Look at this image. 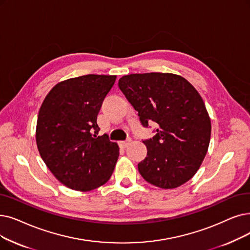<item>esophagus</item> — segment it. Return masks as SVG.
Segmentation results:
<instances>
[{"instance_id":"1","label":"esophagus","mask_w":250,"mask_h":250,"mask_svg":"<svg viewBox=\"0 0 250 250\" xmlns=\"http://www.w3.org/2000/svg\"><path fill=\"white\" fill-rule=\"evenodd\" d=\"M129 143H131V139H127L125 141H121V142H119V146H121L122 148H125L128 146Z\"/></svg>"}]
</instances>
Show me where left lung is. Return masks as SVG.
Returning a JSON list of instances; mask_svg holds the SVG:
<instances>
[{
    "mask_svg": "<svg viewBox=\"0 0 250 250\" xmlns=\"http://www.w3.org/2000/svg\"><path fill=\"white\" fill-rule=\"evenodd\" d=\"M118 86L143 126L157 124L155 136L143 140L147 156L138 165L141 176L162 189L188 182L210 141V118L199 93L181 75L161 72L125 75Z\"/></svg>",
    "mask_w": 250,
    "mask_h": 250,
    "instance_id": "1",
    "label": "left lung"
}]
</instances>
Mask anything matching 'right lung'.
Returning a JSON list of instances; mask_svg holds the SVG:
<instances>
[{
  "label": "right lung",
  "instance_id": "right-lung-1",
  "mask_svg": "<svg viewBox=\"0 0 250 250\" xmlns=\"http://www.w3.org/2000/svg\"><path fill=\"white\" fill-rule=\"evenodd\" d=\"M115 80L116 75L86 74L63 81L40 108V155L55 178L72 190H94L113 172L119 148L107 136H97V115Z\"/></svg>",
  "mask_w": 250,
  "mask_h": 250
}]
</instances>
